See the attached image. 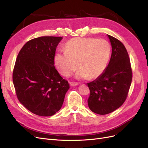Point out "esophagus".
I'll list each match as a JSON object with an SVG mask.
<instances>
[{"instance_id": "obj_1", "label": "esophagus", "mask_w": 148, "mask_h": 148, "mask_svg": "<svg viewBox=\"0 0 148 148\" xmlns=\"http://www.w3.org/2000/svg\"><path fill=\"white\" fill-rule=\"evenodd\" d=\"M69 84L71 86H76L78 85V83H75V82H69Z\"/></svg>"}]
</instances>
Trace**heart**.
<instances>
[{"label": "heart", "instance_id": "b5f03b06", "mask_svg": "<svg viewBox=\"0 0 148 148\" xmlns=\"http://www.w3.org/2000/svg\"><path fill=\"white\" fill-rule=\"evenodd\" d=\"M65 51H58L54 62L59 71L65 77L77 68V78L93 79L105 71L110 57L111 46L105 39L77 38L65 45Z\"/></svg>", "mask_w": 148, "mask_h": 148}]
</instances>
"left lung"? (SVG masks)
Returning a JSON list of instances; mask_svg holds the SVG:
<instances>
[{
    "mask_svg": "<svg viewBox=\"0 0 148 148\" xmlns=\"http://www.w3.org/2000/svg\"><path fill=\"white\" fill-rule=\"evenodd\" d=\"M112 46L110 62L101 75L88 83L90 95L89 108L96 114L106 115L122 106L132 83V70L126 48L119 40L107 34Z\"/></svg>",
    "mask_w": 148,
    "mask_h": 148,
    "instance_id": "obj_1",
    "label": "left lung"
}]
</instances>
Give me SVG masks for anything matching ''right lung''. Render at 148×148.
Segmentation results:
<instances>
[{
	"label": "right lung",
	"instance_id": "add662e5",
	"mask_svg": "<svg viewBox=\"0 0 148 148\" xmlns=\"http://www.w3.org/2000/svg\"><path fill=\"white\" fill-rule=\"evenodd\" d=\"M62 37L31 39L21 48L13 71L19 101L31 112L42 117L54 115L70 88L54 66L56 47Z\"/></svg>",
	"mask_w": 148,
	"mask_h": 148
}]
</instances>
